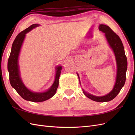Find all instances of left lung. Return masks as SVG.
<instances>
[{
	"label": "left lung",
	"mask_w": 135,
	"mask_h": 135,
	"mask_svg": "<svg viewBox=\"0 0 135 135\" xmlns=\"http://www.w3.org/2000/svg\"><path fill=\"white\" fill-rule=\"evenodd\" d=\"M99 28L100 31L105 33L106 39L115 56L117 65L116 81L112 91L107 95L103 96L92 95L85 92L84 89H83V92L84 95L91 100L103 103V102L110 101L114 99L119 93L122 87L124 86L126 78L127 69V57L125 55L123 43L119 36L117 35L108 26L103 25V24L100 25ZM77 75L79 79L78 73Z\"/></svg>",
	"instance_id": "8db88e82"
}]
</instances>
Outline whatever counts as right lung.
Here are the masks:
<instances>
[{"label": "right lung", "mask_w": 135, "mask_h": 135, "mask_svg": "<svg viewBox=\"0 0 135 135\" xmlns=\"http://www.w3.org/2000/svg\"><path fill=\"white\" fill-rule=\"evenodd\" d=\"M39 24H32V25L21 31L16 36L12 44L11 52L8 61V70L9 72V81L11 86L24 100L32 102H42L48 100L55 95L59 86V77L61 74L62 66L56 68L55 80L52 86L44 92H35L30 91L22 82L20 75L18 66V56L20 50L26 34L33 28L39 26Z\"/></svg>", "instance_id": "obj_1"}]
</instances>
